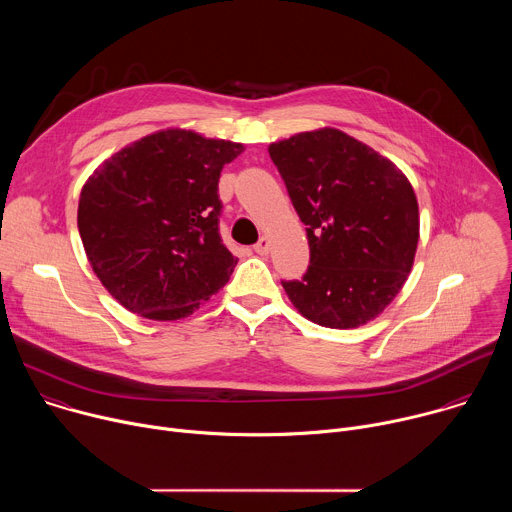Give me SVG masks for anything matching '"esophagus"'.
I'll return each instance as SVG.
<instances>
[{"label": "esophagus", "mask_w": 512, "mask_h": 512, "mask_svg": "<svg viewBox=\"0 0 512 512\" xmlns=\"http://www.w3.org/2000/svg\"><path fill=\"white\" fill-rule=\"evenodd\" d=\"M255 253L257 255H267L269 253V239L267 237H261L257 243H255Z\"/></svg>", "instance_id": "1"}]
</instances>
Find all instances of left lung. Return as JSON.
<instances>
[{
    "instance_id": "1",
    "label": "left lung",
    "mask_w": 512,
    "mask_h": 512,
    "mask_svg": "<svg viewBox=\"0 0 512 512\" xmlns=\"http://www.w3.org/2000/svg\"><path fill=\"white\" fill-rule=\"evenodd\" d=\"M306 225L310 267L281 281L302 316L326 328L377 318L413 267L419 208L407 176L369 145L324 127L269 145Z\"/></svg>"
}]
</instances>
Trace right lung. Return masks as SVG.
<instances>
[{"label":"right lung","mask_w":512,"mask_h":512,"mask_svg":"<svg viewBox=\"0 0 512 512\" xmlns=\"http://www.w3.org/2000/svg\"><path fill=\"white\" fill-rule=\"evenodd\" d=\"M243 143L166 129L105 160L81 190L79 233L109 294L150 320H180L221 289L237 257L218 233V178Z\"/></svg>","instance_id":"add662e5"}]
</instances>
